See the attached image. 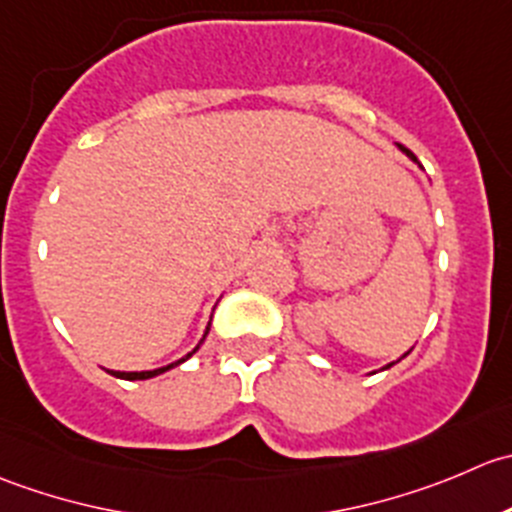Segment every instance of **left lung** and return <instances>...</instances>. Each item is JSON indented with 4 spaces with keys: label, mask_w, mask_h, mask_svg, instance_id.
Returning a JSON list of instances; mask_svg holds the SVG:
<instances>
[{
    "label": "left lung",
    "mask_w": 512,
    "mask_h": 512,
    "mask_svg": "<svg viewBox=\"0 0 512 512\" xmlns=\"http://www.w3.org/2000/svg\"><path fill=\"white\" fill-rule=\"evenodd\" d=\"M398 146V149H401L403 151V154H406L408 156V159H411L413 161V164H418V166H421V161H418L416 159V154H413V151L411 149H406V146H403V144H396ZM408 356V353H403V356L401 358H406ZM401 358H398V361H401ZM398 361H393V363H388V366H383V371H386V368H391V366H396V363Z\"/></svg>",
    "instance_id": "obj_1"
}]
</instances>
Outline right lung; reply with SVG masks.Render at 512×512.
Segmentation results:
<instances>
[{"mask_svg": "<svg viewBox=\"0 0 512 512\" xmlns=\"http://www.w3.org/2000/svg\"><path fill=\"white\" fill-rule=\"evenodd\" d=\"M209 328H211V321H209V326H206V331H204V338H206V333H209ZM204 338H201V341H199V343H196V348H194V351H189V353H186V356H184V358H179V361L169 363V366H161V368H154V371H109V368H106V373H111V376L121 378V381H146V378H154V376H159V373H166V371H169V368L179 366V363L189 361V358H191V356H194V353H196V351H199V346H201V343H204Z\"/></svg>", "mask_w": 512, "mask_h": 512, "instance_id": "obj_1", "label": "right lung"}]
</instances>
